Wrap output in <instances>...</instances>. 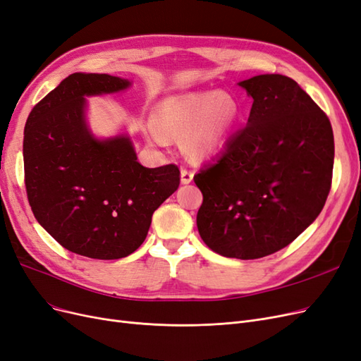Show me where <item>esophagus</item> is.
Listing matches in <instances>:
<instances>
[{"instance_id": "esophagus-1", "label": "esophagus", "mask_w": 361, "mask_h": 361, "mask_svg": "<svg viewBox=\"0 0 361 361\" xmlns=\"http://www.w3.org/2000/svg\"><path fill=\"white\" fill-rule=\"evenodd\" d=\"M194 178V171L191 169H182L180 170V179H182V183H190Z\"/></svg>"}]
</instances>
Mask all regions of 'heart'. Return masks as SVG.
Listing matches in <instances>:
<instances>
[{"mask_svg":"<svg viewBox=\"0 0 361 361\" xmlns=\"http://www.w3.org/2000/svg\"><path fill=\"white\" fill-rule=\"evenodd\" d=\"M235 103L231 97L218 92H203L185 97H173L161 102L155 110L157 127L170 134L190 133L198 123L186 145L194 154H206L222 142L231 122L234 121ZM151 139L159 145L166 137L157 128L151 130Z\"/></svg>","mask_w":361,"mask_h":361,"instance_id":"1","label":"heart"}]
</instances>
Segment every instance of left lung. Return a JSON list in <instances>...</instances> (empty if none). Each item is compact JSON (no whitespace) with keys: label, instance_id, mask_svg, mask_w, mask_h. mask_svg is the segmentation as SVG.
<instances>
[{"label":"left lung","instance_id":"obj_1","mask_svg":"<svg viewBox=\"0 0 361 361\" xmlns=\"http://www.w3.org/2000/svg\"><path fill=\"white\" fill-rule=\"evenodd\" d=\"M247 123L194 176L203 194L197 228L214 252L255 259L288 246L319 215L331 188L327 115L295 80L259 74Z\"/></svg>","mask_w":361,"mask_h":361}]
</instances>
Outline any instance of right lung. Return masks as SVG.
Here are the masks:
<instances>
[{
	"instance_id": "right-lung-1",
	"label": "right lung",
	"mask_w": 361,
	"mask_h": 361,
	"mask_svg": "<svg viewBox=\"0 0 361 361\" xmlns=\"http://www.w3.org/2000/svg\"><path fill=\"white\" fill-rule=\"evenodd\" d=\"M109 74L74 73L37 103L23 131L25 188L35 219L66 250L118 259L145 242L152 214L178 190L176 164L143 167L130 139L95 140L85 95L126 90Z\"/></svg>"
}]
</instances>
